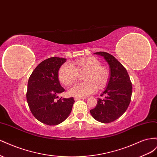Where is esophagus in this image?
Listing matches in <instances>:
<instances>
[{
    "label": "esophagus",
    "mask_w": 157,
    "mask_h": 157,
    "mask_svg": "<svg viewBox=\"0 0 157 157\" xmlns=\"http://www.w3.org/2000/svg\"><path fill=\"white\" fill-rule=\"evenodd\" d=\"M84 98H78V97H75L74 99L75 101H77V100H79V99H84Z\"/></svg>",
    "instance_id": "34e87169"
}]
</instances>
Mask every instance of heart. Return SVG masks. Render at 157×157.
<instances>
[{
  "label": "heart",
  "instance_id": "heart-1",
  "mask_svg": "<svg viewBox=\"0 0 157 157\" xmlns=\"http://www.w3.org/2000/svg\"><path fill=\"white\" fill-rule=\"evenodd\" d=\"M85 82L75 84L69 90L71 96L86 98L96 91L98 86L103 87L109 78L108 69L100 65L94 57H87L75 61L72 64L66 63L60 67L58 73L59 81L65 86H69L77 80L78 73H84Z\"/></svg>",
  "mask_w": 157,
  "mask_h": 157
}]
</instances>
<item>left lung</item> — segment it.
<instances>
[{
    "label": "left lung",
    "mask_w": 157,
    "mask_h": 157,
    "mask_svg": "<svg viewBox=\"0 0 157 157\" xmlns=\"http://www.w3.org/2000/svg\"><path fill=\"white\" fill-rule=\"evenodd\" d=\"M103 57L109 65L107 86L98 99L96 107L90 110L95 120L102 123L115 121L126 111L130 103L132 84L126 69L115 57L105 52L94 53Z\"/></svg>",
    "instance_id": "left-lung-1"
}]
</instances>
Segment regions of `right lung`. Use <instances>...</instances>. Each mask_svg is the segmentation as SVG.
I'll return each instance as SVG.
<instances>
[{
    "mask_svg": "<svg viewBox=\"0 0 157 157\" xmlns=\"http://www.w3.org/2000/svg\"><path fill=\"white\" fill-rule=\"evenodd\" d=\"M65 58H50L42 61L33 71L28 80L27 101L36 119L50 126L58 125L72 111L74 98H58L65 89L58 79V71Z\"/></svg>",
    "mask_w": 157,
    "mask_h": 157,
    "instance_id": "add662e5",
    "label": "right lung"
}]
</instances>
